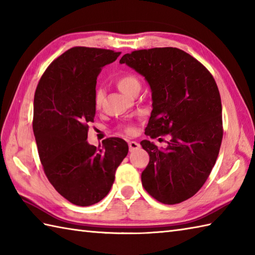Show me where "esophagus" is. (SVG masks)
<instances>
[{
  "mask_svg": "<svg viewBox=\"0 0 255 255\" xmlns=\"http://www.w3.org/2000/svg\"><path fill=\"white\" fill-rule=\"evenodd\" d=\"M128 146H129V150H130V151H133V150H136V149L140 148V144H139L136 141H129Z\"/></svg>",
  "mask_w": 255,
  "mask_h": 255,
  "instance_id": "34e87169",
  "label": "esophagus"
}]
</instances>
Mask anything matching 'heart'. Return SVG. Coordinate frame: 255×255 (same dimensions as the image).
<instances>
[{
    "instance_id": "b5f03b06",
    "label": "heart",
    "mask_w": 255,
    "mask_h": 255,
    "mask_svg": "<svg viewBox=\"0 0 255 255\" xmlns=\"http://www.w3.org/2000/svg\"><path fill=\"white\" fill-rule=\"evenodd\" d=\"M116 85L117 87L126 95H132L134 92L140 91V86H141L139 78L136 76V75H133L131 73H126V74L121 75V76H118L116 78ZM103 97H104V93L102 89H97L94 94V106L96 109L101 108ZM122 130L126 133H131L132 127L129 126V125L128 126H123Z\"/></svg>"
}]
</instances>
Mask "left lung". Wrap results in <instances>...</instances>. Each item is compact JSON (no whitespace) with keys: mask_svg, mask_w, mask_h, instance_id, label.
I'll list each match as a JSON object with an SVG mask.
<instances>
[{"mask_svg":"<svg viewBox=\"0 0 255 255\" xmlns=\"http://www.w3.org/2000/svg\"><path fill=\"white\" fill-rule=\"evenodd\" d=\"M126 64L151 89L152 112L144 134H170L166 149L140 144L149 154L142 186L164 204L194 196L207 181L220 150L222 105L213 76L191 55L176 47L139 49L125 54Z\"/></svg>","mask_w":255,"mask_h":255,"instance_id":"1","label":"left lung"}]
</instances>
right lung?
Instances as JSON below:
<instances>
[{
  "label": "right lung",
  "mask_w": 255,
  "mask_h": 255,
  "mask_svg": "<svg viewBox=\"0 0 255 255\" xmlns=\"http://www.w3.org/2000/svg\"><path fill=\"white\" fill-rule=\"evenodd\" d=\"M119 55L69 48L46 68L35 91L33 131L44 172L55 190L76 206H92L107 196L128 153L122 138L105 139L102 149L87 142L97 76Z\"/></svg>",
  "instance_id": "add662e5"
}]
</instances>
